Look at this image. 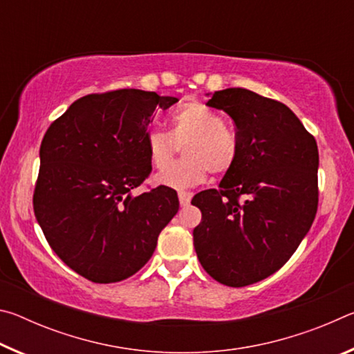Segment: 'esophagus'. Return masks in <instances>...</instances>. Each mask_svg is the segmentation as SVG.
Returning a JSON list of instances; mask_svg holds the SVG:
<instances>
[{
    "label": "esophagus",
    "mask_w": 354,
    "mask_h": 354,
    "mask_svg": "<svg viewBox=\"0 0 354 354\" xmlns=\"http://www.w3.org/2000/svg\"><path fill=\"white\" fill-rule=\"evenodd\" d=\"M178 198H179V205H181L183 207L184 206H187L189 203H190V200H192V194L190 192H179L178 194Z\"/></svg>",
    "instance_id": "34e87169"
}]
</instances>
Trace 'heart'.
Wrapping results in <instances>:
<instances>
[{"label":"heart","mask_w":354,"mask_h":354,"mask_svg":"<svg viewBox=\"0 0 354 354\" xmlns=\"http://www.w3.org/2000/svg\"><path fill=\"white\" fill-rule=\"evenodd\" d=\"M169 133L160 129L149 131L147 151L154 169L165 170L171 163L178 146L185 145L181 163L159 173L154 181L169 187H190L206 179L207 171L221 175L236 164L239 145L234 133L223 124L211 107L190 101L171 113Z\"/></svg>","instance_id":"obj_1"}]
</instances>
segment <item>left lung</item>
<instances>
[{"label":"left lung","mask_w":354,"mask_h":354,"mask_svg":"<svg viewBox=\"0 0 354 354\" xmlns=\"http://www.w3.org/2000/svg\"><path fill=\"white\" fill-rule=\"evenodd\" d=\"M236 124L239 153L218 189L196 194L194 247L203 268L230 287L278 272L310 230L319 205V149L286 104L247 88L207 93Z\"/></svg>","instance_id":"obj_1"}]
</instances>
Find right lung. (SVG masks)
<instances>
[{"mask_svg": "<svg viewBox=\"0 0 354 354\" xmlns=\"http://www.w3.org/2000/svg\"><path fill=\"white\" fill-rule=\"evenodd\" d=\"M175 103L139 88L87 95L41 140L35 218L53 251L88 281L133 277L178 212L165 185L133 194L151 171L145 142L154 112Z\"/></svg>", "mask_w": 354, "mask_h": 354, "instance_id": "add662e5", "label": "right lung"}]
</instances>
